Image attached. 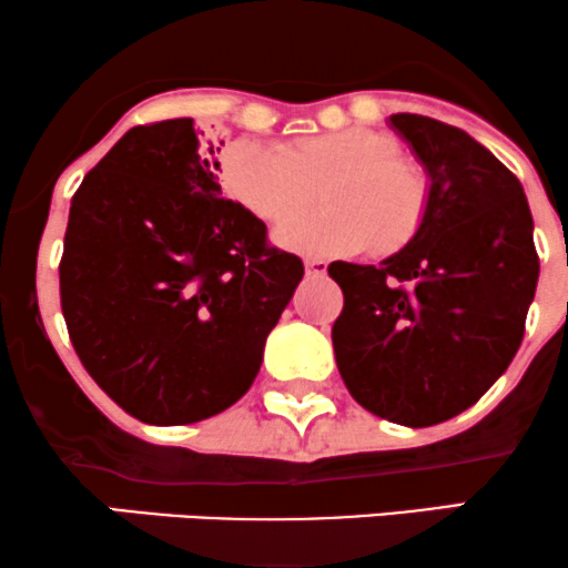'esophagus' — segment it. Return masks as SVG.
Masks as SVG:
<instances>
[{
	"label": "esophagus",
	"mask_w": 568,
	"mask_h": 568,
	"mask_svg": "<svg viewBox=\"0 0 568 568\" xmlns=\"http://www.w3.org/2000/svg\"><path fill=\"white\" fill-rule=\"evenodd\" d=\"M305 273H308V276H324V273H327V263L318 257H308L305 260Z\"/></svg>",
	"instance_id": "34e87169"
}]
</instances>
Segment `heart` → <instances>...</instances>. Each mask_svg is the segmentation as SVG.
Returning <instances> with one entry per match:
<instances>
[{
	"mask_svg": "<svg viewBox=\"0 0 568 568\" xmlns=\"http://www.w3.org/2000/svg\"><path fill=\"white\" fill-rule=\"evenodd\" d=\"M222 184L246 212L284 225L324 195V212L278 231V244L314 254L378 257L405 250L422 233L432 206V176L397 152L381 131L343 129L273 146L235 139L222 155Z\"/></svg>",
	"mask_w": 568,
	"mask_h": 568,
	"instance_id": "1",
	"label": "heart"
}]
</instances>
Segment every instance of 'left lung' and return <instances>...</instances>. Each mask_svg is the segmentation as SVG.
Here are the masks:
<instances>
[{
    "mask_svg": "<svg viewBox=\"0 0 568 568\" xmlns=\"http://www.w3.org/2000/svg\"><path fill=\"white\" fill-rule=\"evenodd\" d=\"M392 125L432 176L422 233L381 265L333 263L337 369L365 410L405 426L473 407L509 367L539 278L518 176L469 133L424 114Z\"/></svg>",
    "mask_w": 568,
    "mask_h": 568,
    "instance_id": "obj_1",
    "label": "left lung"
}]
</instances>
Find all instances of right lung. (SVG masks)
Returning a JSON list of instances; mask_svg holds the SVG:
<instances>
[{
    "instance_id": "obj_1",
    "label": "right lung",
    "mask_w": 568,
    "mask_h": 568,
    "mask_svg": "<svg viewBox=\"0 0 568 568\" xmlns=\"http://www.w3.org/2000/svg\"><path fill=\"white\" fill-rule=\"evenodd\" d=\"M216 152L190 118L136 125L72 195L59 263L69 341L144 424L239 403L303 278L263 220L222 199Z\"/></svg>"
}]
</instances>
